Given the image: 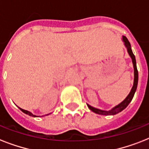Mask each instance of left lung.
<instances>
[{"label":"left lung","mask_w":149,"mask_h":149,"mask_svg":"<svg viewBox=\"0 0 149 149\" xmlns=\"http://www.w3.org/2000/svg\"><path fill=\"white\" fill-rule=\"evenodd\" d=\"M122 40L124 42V45H125V47L127 48V51L130 57L132 58V63H133V67H134V84H133V86H132V90L130 91L129 94L127 96V97L125 98L121 103H120L118 105H116L114 107L110 110V111H104V110H100V109L95 108L87 104V106L90 108L91 111L93 112L100 115H115L117 113H120L123 110H125L127 107V105L131 103L132 100L133 99V97L134 95V93L137 90V86H138V81H139V72H138V70H137V65H136V60H135V56L132 52V47H131V44L127 40V38L125 36H123Z\"/></svg>","instance_id":"obj_1"}]
</instances>
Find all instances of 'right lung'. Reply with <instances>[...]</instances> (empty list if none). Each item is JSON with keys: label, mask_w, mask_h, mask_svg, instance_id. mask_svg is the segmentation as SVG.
I'll return each instance as SVG.
<instances>
[{"label": "right lung", "mask_w": 149, "mask_h": 149, "mask_svg": "<svg viewBox=\"0 0 149 149\" xmlns=\"http://www.w3.org/2000/svg\"><path fill=\"white\" fill-rule=\"evenodd\" d=\"M19 109H20V110H21V111H22V112H23V113H26V114H28V115H29V116H31V117H35V118H36V117H37V116H36V115H34L33 113H31V112H30V111H26V110H24V109L20 108V107H19ZM46 115H48V114H46Z\"/></svg>", "instance_id": "add662e5"}]
</instances>
